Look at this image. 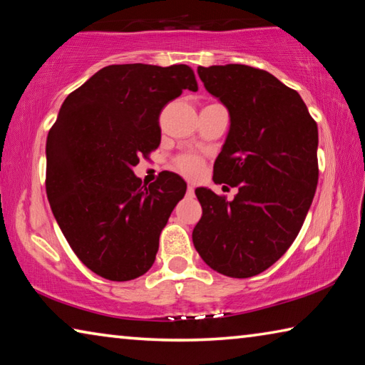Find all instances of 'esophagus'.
I'll return each instance as SVG.
<instances>
[{
  "label": "esophagus",
  "instance_id": "obj_1",
  "mask_svg": "<svg viewBox=\"0 0 365 365\" xmlns=\"http://www.w3.org/2000/svg\"><path fill=\"white\" fill-rule=\"evenodd\" d=\"M187 193H188L190 196H193V193H195V187H193V185H188V187H187Z\"/></svg>",
  "mask_w": 365,
  "mask_h": 365
}]
</instances>
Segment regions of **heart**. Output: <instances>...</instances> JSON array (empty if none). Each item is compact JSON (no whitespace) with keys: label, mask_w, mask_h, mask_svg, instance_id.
Listing matches in <instances>:
<instances>
[{"label":"heart","mask_w":365,"mask_h":365,"mask_svg":"<svg viewBox=\"0 0 365 365\" xmlns=\"http://www.w3.org/2000/svg\"><path fill=\"white\" fill-rule=\"evenodd\" d=\"M174 169L188 178H197L205 169V159L191 153L178 154L174 159Z\"/></svg>","instance_id":"b5f03b06"}]
</instances>
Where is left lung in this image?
I'll return each instance as SVG.
<instances>
[{"instance_id": "left-lung-1", "label": "left lung", "mask_w": 365, "mask_h": 365, "mask_svg": "<svg viewBox=\"0 0 365 365\" xmlns=\"http://www.w3.org/2000/svg\"><path fill=\"white\" fill-rule=\"evenodd\" d=\"M209 93L230 113L214 182L237 187L233 201L195 193L202 215L193 245L209 267L248 279L279 261L298 237L319 182L317 123L299 93L245 64L197 67Z\"/></svg>"}]
</instances>
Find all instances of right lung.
<instances>
[{
    "mask_svg": "<svg viewBox=\"0 0 365 365\" xmlns=\"http://www.w3.org/2000/svg\"><path fill=\"white\" fill-rule=\"evenodd\" d=\"M183 90H197L185 64L103 67L66 98L49 128V206L76 256L103 279L127 282L151 269L187 191L172 172L150 185L133 174L160 143V110Z\"/></svg>",
    "mask_w": 365,
    "mask_h": 365,
    "instance_id": "add662e5",
    "label": "right lung"
}]
</instances>
